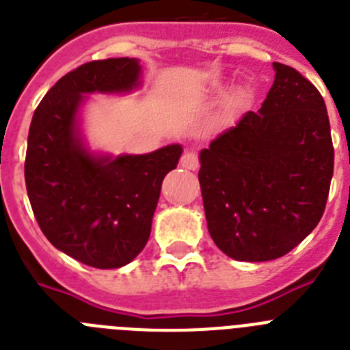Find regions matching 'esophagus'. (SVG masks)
I'll use <instances>...</instances> for the list:
<instances>
[{"label":"esophagus","mask_w":350,"mask_h":350,"mask_svg":"<svg viewBox=\"0 0 350 350\" xmlns=\"http://www.w3.org/2000/svg\"><path fill=\"white\" fill-rule=\"evenodd\" d=\"M180 166L182 168L194 172V170L200 168V159H198V156L194 152H185L184 156L180 157Z\"/></svg>","instance_id":"esophagus-1"}]
</instances>
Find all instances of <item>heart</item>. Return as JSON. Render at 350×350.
Masks as SVG:
<instances>
[{
  "label": "heart",
  "instance_id": "1",
  "mask_svg": "<svg viewBox=\"0 0 350 350\" xmlns=\"http://www.w3.org/2000/svg\"><path fill=\"white\" fill-rule=\"evenodd\" d=\"M242 100H243V92L234 91L233 94L228 96V100H226V108H228V110H234L238 105L242 103Z\"/></svg>",
  "mask_w": 350,
  "mask_h": 350
}]
</instances>
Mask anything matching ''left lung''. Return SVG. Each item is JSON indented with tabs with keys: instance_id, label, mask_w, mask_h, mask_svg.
Wrapping results in <instances>:
<instances>
[{
	"instance_id": "8db88e82",
	"label": "left lung",
	"mask_w": 350,
	"mask_h": 350,
	"mask_svg": "<svg viewBox=\"0 0 350 350\" xmlns=\"http://www.w3.org/2000/svg\"><path fill=\"white\" fill-rule=\"evenodd\" d=\"M258 112L200 152V185L215 245L237 261L282 258L319 224L333 177V144L319 91L273 63Z\"/></svg>"
}]
</instances>
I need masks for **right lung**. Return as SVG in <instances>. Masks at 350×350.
Wrapping results in <instances>:
<instances>
[{
  "mask_svg": "<svg viewBox=\"0 0 350 350\" xmlns=\"http://www.w3.org/2000/svg\"><path fill=\"white\" fill-rule=\"evenodd\" d=\"M137 57L92 61L55 82L31 120L24 175L31 208L49 242L100 270L131 262L144 250L166 173L182 145L148 154L92 150L83 135L91 94L142 88Z\"/></svg>",
  "mask_w": 350,
  "mask_h": 350,
  "instance_id": "obj_1",
  "label": "right lung"
}]
</instances>
